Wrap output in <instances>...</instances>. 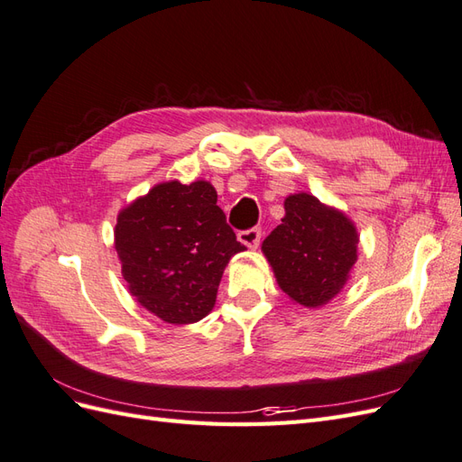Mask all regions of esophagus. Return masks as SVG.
I'll return each mask as SVG.
<instances>
[{
    "label": "esophagus",
    "instance_id": "esophagus-1",
    "mask_svg": "<svg viewBox=\"0 0 462 462\" xmlns=\"http://www.w3.org/2000/svg\"><path fill=\"white\" fill-rule=\"evenodd\" d=\"M239 241L248 246V248H258L260 239H262V231L260 229H246V231H239Z\"/></svg>",
    "mask_w": 462,
    "mask_h": 462
}]
</instances>
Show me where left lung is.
Wrapping results in <instances>:
<instances>
[{
	"mask_svg": "<svg viewBox=\"0 0 462 462\" xmlns=\"http://www.w3.org/2000/svg\"><path fill=\"white\" fill-rule=\"evenodd\" d=\"M358 233L343 212L312 194L285 199V217L262 243L279 287L306 309L329 302L356 262Z\"/></svg>",
	"mask_w": 462,
	"mask_h": 462,
	"instance_id": "8db88e82",
	"label": "left lung"
}]
</instances>
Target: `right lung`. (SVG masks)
I'll return each mask as SVG.
<instances>
[{
  "mask_svg": "<svg viewBox=\"0 0 462 462\" xmlns=\"http://www.w3.org/2000/svg\"><path fill=\"white\" fill-rule=\"evenodd\" d=\"M245 248L208 180L160 183L121 209L116 226V250L131 295L175 326L208 316L223 270Z\"/></svg>",
  "mask_w": 462,
  "mask_h": 462,
  "instance_id": "right-lung-1",
  "label": "right lung"
}]
</instances>
